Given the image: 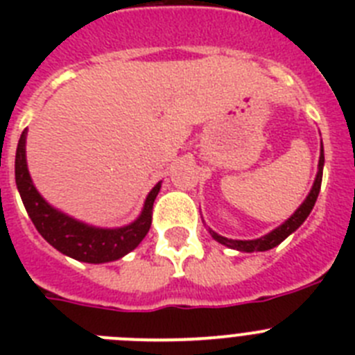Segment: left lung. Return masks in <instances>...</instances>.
Instances as JSON below:
<instances>
[{
	"label": "left lung",
	"mask_w": 355,
	"mask_h": 355,
	"mask_svg": "<svg viewBox=\"0 0 355 355\" xmlns=\"http://www.w3.org/2000/svg\"><path fill=\"white\" fill-rule=\"evenodd\" d=\"M324 146L320 147V159H318V172H316V180L315 183H313V188L311 192H309V196L306 197V200H304L302 205L299 206V209L293 213V215L288 218L284 224L279 225L277 229H274V231H270L268 234H265V236L258 238V240H231V238H225V236H220V234H216L215 231H211L209 229V234H211L213 238H215L218 243H222V245L225 247H231V249H236V250H241V252H258V250H270L274 249V247H277L281 241L284 240V238L290 236L293 231H297V229L302 225V222L306 220L307 216H309V213H311L313 206H315L316 202V197H318L320 193V187H322V174H324Z\"/></svg>",
	"instance_id": "left-lung-1"
}]
</instances>
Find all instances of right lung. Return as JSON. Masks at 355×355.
<instances>
[{"label": "right lung", "instance_id": "right-lung-1", "mask_svg": "<svg viewBox=\"0 0 355 355\" xmlns=\"http://www.w3.org/2000/svg\"><path fill=\"white\" fill-rule=\"evenodd\" d=\"M15 184L31 222L44 240L69 258L85 263L115 261L137 249L149 233L153 222V205L162 188V183H158L150 190L144 202L142 213L130 225L101 229L83 224L48 205L33 187L26 165V130L21 135L15 150Z\"/></svg>", "mask_w": 355, "mask_h": 355}]
</instances>
